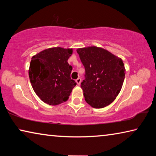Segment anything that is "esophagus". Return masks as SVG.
I'll list each match as a JSON object with an SVG mask.
<instances>
[{"instance_id": "obj_1", "label": "esophagus", "mask_w": 156, "mask_h": 156, "mask_svg": "<svg viewBox=\"0 0 156 156\" xmlns=\"http://www.w3.org/2000/svg\"><path fill=\"white\" fill-rule=\"evenodd\" d=\"M76 83H77L78 85H80V83H81V79H80V78H78L76 79Z\"/></svg>"}]
</instances>
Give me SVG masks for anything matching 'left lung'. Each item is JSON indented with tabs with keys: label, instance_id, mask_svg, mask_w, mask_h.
<instances>
[{
	"label": "left lung",
	"instance_id": "left-lung-1",
	"mask_svg": "<svg viewBox=\"0 0 156 156\" xmlns=\"http://www.w3.org/2000/svg\"><path fill=\"white\" fill-rule=\"evenodd\" d=\"M85 69L81 83L84 99L95 109H101L114 101L122 89L125 76L123 60L102 47L76 50Z\"/></svg>",
	"mask_w": 156,
	"mask_h": 156
}]
</instances>
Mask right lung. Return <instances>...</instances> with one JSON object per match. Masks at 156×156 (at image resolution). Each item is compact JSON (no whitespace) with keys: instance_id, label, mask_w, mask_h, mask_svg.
Segmentation results:
<instances>
[{"instance_id":"add662e5","label":"right lung","mask_w":156,"mask_h":156,"mask_svg":"<svg viewBox=\"0 0 156 156\" xmlns=\"http://www.w3.org/2000/svg\"><path fill=\"white\" fill-rule=\"evenodd\" d=\"M72 48L51 47L33 56L29 77L33 89L41 100L58 105L69 99L76 83L70 77L72 67L67 60Z\"/></svg>"}]
</instances>
